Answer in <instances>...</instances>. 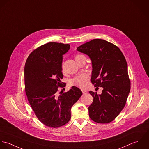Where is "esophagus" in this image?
<instances>
[{
	"mask_svg": "<svg viewBox=\"0 0 149 149\" xmlns=\"http://www.w3.org/2000/svg\"><path fill=\"white\" fill-rule=\"evenodd\" d=\"M82 93H83V94H86L88 92L86 91V90H82Z\"/></svg>",
	"mask_w": 149,
	"mask_h": 149,
	"instance_id": "34e87169",
	"label": "esophagus"
}]
</instances>
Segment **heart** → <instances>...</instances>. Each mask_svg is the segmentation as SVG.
I'll list each match as a JSON object with an SVG mask.
<instances>
[{
    "mask_svg": "<svg viewBox=\"0 0 149 149\" xmlns=\"http://www.w3.org/2000/svg\"><path fill=\"white\" fill-rule=\"evenodd\" d=\"M82 56V55H77L75 58ZM89 77L86 74H82L75 77L70 81V84L81 89H84L86 87L88 83Z\"/></svg>",
    "mask_w": 149,
    "mask_h": 149,
    "instance_id": "heart-1",
    "label": "heart"
}]
</instances>
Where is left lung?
<instances>
[{
	"mask_svg": "<svg viewBox=\"0 0 149 149\" xmlns=\"http://www.w3.org/2000/svg\"><path fill=\"white\" fill-rule=\"evenodd\" d=\"M77 50L89 57L91 81L103 89L100 94L89 91L93 98L88 108L90 118L98 123H110L124 108L130 91L126 60L118 47L101 39L92 40Z\"/></svg>",
	"mask_w": 149,
	"mask_h": 149,
	"instance_id": "left-lung-1",
	"label": "left lung"
}]
</instances>
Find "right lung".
Wrapping results in <instances>:
<instances>
[{"instance_id": "add662e5", "label": "right lung", "mask_w": 149, "mask_h": 149, "mask_svg": "<svg viewBox=\"0 0 149 149\" xmlns=\"http://www.w3.org/2000/svg\"><path fill=\"white\" fill-rule=\"evenodd\" d=\"M70 48L69 44L47 43L33 51L25 65V91L31 107L38 120L50 127L58 128L70 121L71 107L82 94L75 86L64 93L58 92L63 86V55Z\"/></svg>"}]
</instances>
